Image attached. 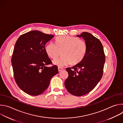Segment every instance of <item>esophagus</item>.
<instances>
[{"mask_svg": "<svg viewBox=\"0 0 123 123\" xmlns=\"http://www.w3.org/2000/svg\"><path fill=\"white\" fill-rule=\"evenodd\" d=\"M58 71L60 72H61L62 70H63V68H61V67H58Z\"/></svg>", "mask_w": 123, "mask_h": 123, "instance_id": "34e87169", "label": "esophagus"}]
</instances>
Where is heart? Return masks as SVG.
<instances>
[{"label": "heart", "mask_w": 123, "mask_h": 123, "mask_svg": "<svg viewBox=\"0 0 123 123\" xmlns=\"http://www.w3.org/2000/svg\"><path fill=\"white\" fill-rule=\"evenodd\" d=\"M86 42L72 36H60L55 39V44L48 43L45 47L47 55L52 59H55L60 54L62 56L53 61L54 64L63 67L70 64L76 65L80 62L87 51Z\"/></svg>", "instance_id": "obj_1"}]
</instances>
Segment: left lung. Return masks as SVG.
<instances>
[{
    "label": "left lung",
    "mask_w": 123,
    "mask_h": 123,
    "mask_svg": "<svg viewBox=\"0 0 123 123\" xmlns=\"http://www.w3.org/2000/svg\"><path fill=\"white\" fill-rule=\"evenodd\" d=\"M77 37L85 39L87 51L80 62L66 68L68 76L65 86L69 93L80 96L91 92L102 78L105 55L101 42L91 33L83 32Z\"/></svg>",
    "instance_id": "obj_1"
}]
</instances>
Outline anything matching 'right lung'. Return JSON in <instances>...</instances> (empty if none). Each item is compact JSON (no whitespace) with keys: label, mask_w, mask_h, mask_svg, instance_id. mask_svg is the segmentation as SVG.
I'll return each instance as SVG.
<instances>
[{"label":"right lung","mask_w":123,"mask_h":123,"mask_svg":"<svg viewBox=\"0 0 123 123\" xmlns=\"http://www.w3.org/2000/svg\"><path fill=\"white\" fill-rule=\"evenodd\" d=\"M54 37L38 31H32L16 41L12 57L14 78L19 88L25 93L37 96L43 93L51 78L58 73L51 64L45 51V44Z\"/></svg>","instance_id":"right-lung-1"}]
</instances>
